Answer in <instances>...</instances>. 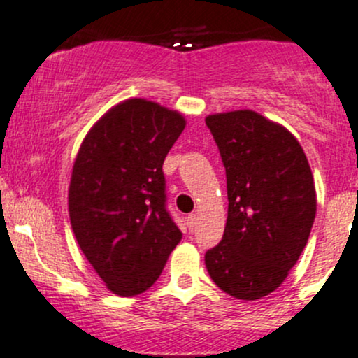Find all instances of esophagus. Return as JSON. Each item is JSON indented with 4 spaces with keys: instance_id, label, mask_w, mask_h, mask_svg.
<instances>
[{
    "instance_id": "1",
    "label": "esophagus",
    "mask_w": 358,
    "mask_h": 358,
    "mask_svg": "<svg viewBox=\"0 0 358 358\" xmlns=\"http://www.w3.org/2000/svg\"><path fill=\"white\" fill-rule=\"evenodd\" d=\"M187 228H189V231H194L196 228H198V215H196V213H191V215L187 216Z\"/></svg>"
}]
</instances>
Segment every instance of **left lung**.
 Masks as SVG:
<instances>
[{"mask_svg": "<svg viewBox=\"0 0 358 358\" xmlns=\"http://www.w3.org/2000/svg\"><path fill=\"white\" fill-rule=\"evenodd\" d=\"M227 171L223 238L204 255L213 282L255 301L284 282L306 247L316 191L291 131L252 110L206 116Z\"/></svg>", "mask_w": 358, "mask_h": 358, "instance_id": "left-lung-1", "label": "left lung"}]
</instances>
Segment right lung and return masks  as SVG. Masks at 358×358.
Listing matches in <instances>:
<instances>
[{
	"instance_id": "obj_1",
	"label": "right lung",
	"mask_w": 358,
	"mask_h": 358,
	"mask_svg": "<svg viewBox=\"0 0 358 358\" xmlns=\"http://www.w3.org/2000/svg\"><path fill=\"white\" fill-rule=\"evenodd\" d=\"M186 120L142 98L116 104L83 140L69 218L83 254L115 294L147 291L182 233L166 208L162 166Z\"/></svg>"
}]
</instances>
